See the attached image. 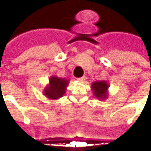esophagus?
<instances>
[{
  "mask_svg": "<svg viewBox=\"0 0 151 151\" xmlns=\"http://www.w3.org/2000/svg\"><path fill=\"white\" fill-rule=\"evenodd\" d=\"M86 78L85 76H84V77H82V78H78V79H77V80H78V82H84V81H85Z\"/></svg>",
  "mask_w": 151,
  "mask_h": 151,
  "instance_id": "obj_1",
  "label": "esophagus"
}]
</instances>
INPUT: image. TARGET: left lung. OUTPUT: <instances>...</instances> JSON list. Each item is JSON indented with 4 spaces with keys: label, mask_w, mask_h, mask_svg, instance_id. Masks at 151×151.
Segmentation results:
<instances>
[{
    "label": "left lung",
    "mask_w": 151,
    "mask_h": 151,
    "mask_svg": "<svg viewBox=\"0 0 151 151\" xmlns=\"http://www.w3.org/2000/svg\"><path fill=\"white\" fill-rule=\"evenodd\" d=\"M109 84L107 81H97L91 84V90L95 97L99 99L104 100L108 97Z\"/></svg>",
    "instance_id": "1"
}]
</instances>
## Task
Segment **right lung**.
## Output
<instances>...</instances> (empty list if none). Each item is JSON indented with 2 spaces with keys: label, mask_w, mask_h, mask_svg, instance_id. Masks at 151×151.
I'll use <instances>...</instances> for the list:
<instances>
[{
  "label": "right lung",
  "mask_w": 151,
  "mask_h": 151,
  "mask_svg": "<svg viewBox=\"0 0 151 151\" xmlns=\"http://www.w3.org/2000/svg\"><path fill=\"white\" fill-rule=\"evenodd\" d=\"M69 81L65 78L52 76L49 78L48 84L43 89V95L51 100H56L65 94L66 88Z\"/></svg>",
  "instance_id": "obj_1"
}]
</instances>
